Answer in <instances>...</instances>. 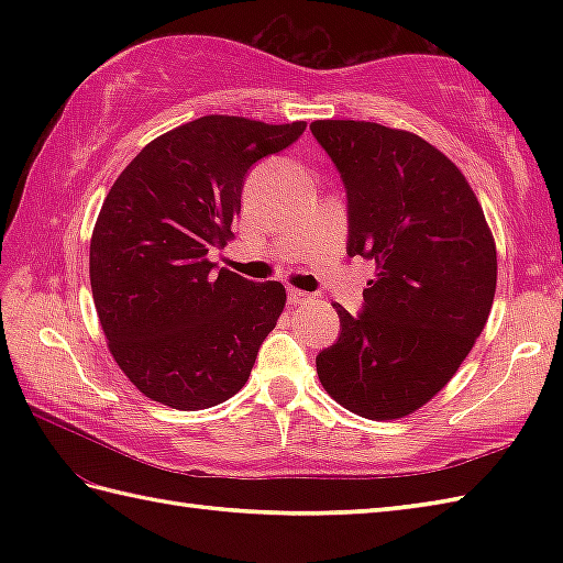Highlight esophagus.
<instances>
[{
  "mask_svg": "<svg viewBox=\"0 0 563 563\" xmlns=\"http://www.w3.org/2000/svg\"><path fill=\"white\" fill-rule=\"evenodd\" d=\"M288 302L295 305V307H302V305H307V302H312V295L297 290V288H290V290H288Z\"/></svg>",
  "mask_w": 563,
  "mask_h": 563,
  "instance_id": "1",
  "label": "esophagus"
}]
</instances>
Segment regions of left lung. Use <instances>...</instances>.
<instances>
[{"label": "left lung", "mask_w": 563, "mask_h": 563, "mask_svg": "<svg viewBox=\"0 0 563 563\" xmlns=\"http://www.w3.org/2000/svg\"><path fill=\"white\" fill-rule=\"evenodd\" d=\"M309 130L343 178L345 251L377 266L361 314L333 305L341 333L317 355V375L357 416H409L448 385L486 327L492 230L462 172L423 137L365 121Z\"/></svg>", "instance_id": "left-lung-1"}]
</instances>
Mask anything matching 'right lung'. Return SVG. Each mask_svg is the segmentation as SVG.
I'll return each instance as SVG.
<instances>
[{
  "mask_svg": "<svg viewBox=\"0 0 563 563\" xmlns=\"http://www.w3.org/2000/svg\"><path fill=\"white\" fill-rule=\"evenodd\" d=\"M305 128L202 115L152 140L115 178L91 234L89 278L115 363L145 397L198 411L246 385L285 288L214 273L208 254L232 236L246 172Z\"/></svg>",
  "mask_w": 563,
  "mask_h": 563,
  "instance_id": "1",
  "label": "right lung"
}]
</instances>
